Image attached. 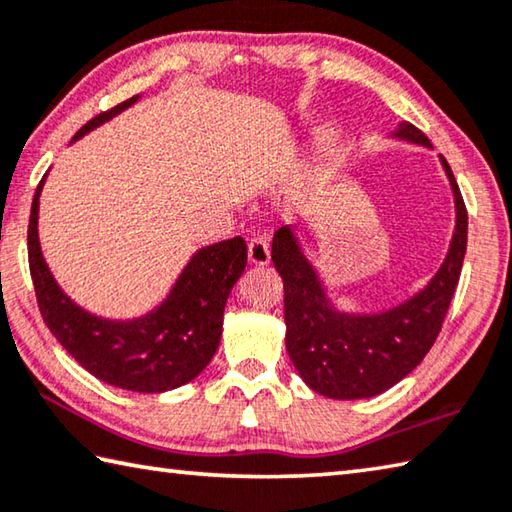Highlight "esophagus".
I'll use <instances>...</instances> for the list:
<instances>
[{"label": "esophagus", "instance_id": "esophagus-1", "mask_svg": "<svg viewBox=\"0 0 512 512\" xmlns=\"http://www.w3.org/2000/svg\"><path fill=\"white\" fill-rule=\"evenodd\" d=\"M248 262L255 266H266L271 262V246L266 237H253L248 244Z\"/></svg>", "mask_w": 512, "mask_h": 512}]
</instances>
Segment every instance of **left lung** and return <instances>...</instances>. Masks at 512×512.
Masks as SVG:
<instances>
[{
	"mask_svg": "<svg viewBox=\"0 0 512 512\" xmlns=\"http://www.w3.org/2000/svg\"><path fill=\"white\" fill-rule=\"evenodd\" d=\"M392 138L430 147L410 123ZM454 197V232L448 255L421 291L383 311H340L322 277L302 250L295 226L273 237V264L284 280L286 351L313 392L338 401H356L387 392L416 369L434 345L457 288L468 244V212L448 161L439 156Z\"/></svg>",
	"mask_w": 512,
	"mask_h": 512,
	"instance_id": "left-lung-1",
	"label": "left lung"
}]
</instances>
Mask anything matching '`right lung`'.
Instances as JSON below:
<instances>
[{"instance_id": "right-lung-1", "label": "right lung", "mask_w": 512, "mask_h": 512, "mask_svg": "<svg viewBox=\"0 0 512 512\" xmlns=\"http://www.w3.org/2000/svg\"><path fill=\"white\" fill-rule=\"evenodd\" d=\"M141 96L91 118L71 143L132 107ZM46 174L37 185L29 219V266L44 324L55 340L102 383L127 392L161 394L197 378L215 356L232 286L244 273L248 248L241 237L203 246L190 257L165 300L138 318L109 320L76 304L44 262L37 212Z\"/></svg>"}]
</instances>
